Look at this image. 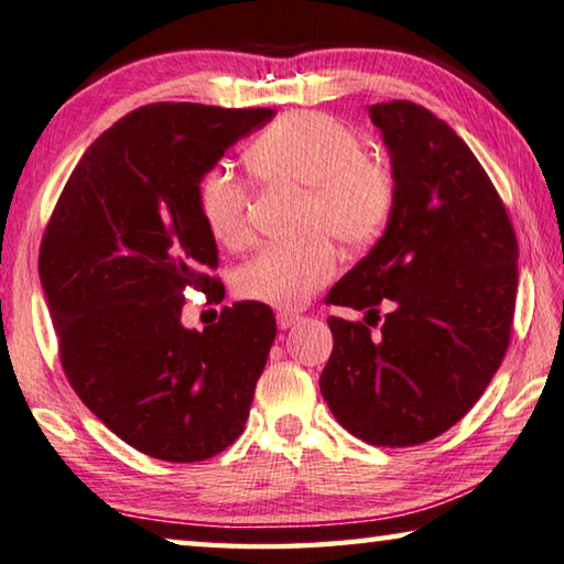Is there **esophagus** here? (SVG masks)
<instances>
[{
	"label": "esophagus",
	"instance_id": "1",
	"mask_svg": "<svg viewBox=\"0 0 564 564\" xmlns=\"http://www.w3.org/2000/svg\"><path fill=\"white\" fill-rule=\"evenodd\" d=\"M275 321H279V328H291V326H296L299 321H301V316L299 314H293V311H281L279 316H275Z\"/></svg>",
	"mask_w": 564,
	"mask_h": 564
}]
</instances>
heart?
<instances>
[{
	"instance_id": "b5f03b06",
	"label": "heart",
	"mask_w": 564,
	"mask_h": 564,
	"mask_svg": "<svg viewBox=\"0 0 564 564\" xmlns=\"http://www.w3.org/2000/svg\"><path fill=\"white\" fill-rule=\"evenodd\" d=\"M248 173L263 185L306 191L301 243L258 250L238 268L234 289L243 301L271 308H301L334 279L336 250L377 240L397 208V177L366 155L361 138L324 112H289L250 140ZM198 213L213 240L243 248L253 238V193L228 170H210L198 183Z\"/></svg>"
}]
</instances>
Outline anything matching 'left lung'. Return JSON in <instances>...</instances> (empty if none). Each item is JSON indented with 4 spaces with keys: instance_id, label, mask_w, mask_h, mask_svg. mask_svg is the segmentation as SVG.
<instances>
[{
    "instance_id": "1",
    "label": "left lung",
    "mask_w": 564,
    "mask_h": 564,
    "mask_svg": "<svg viewBox=\"0 0 564 564\" xmlns=\"http://www.w3.org/2000/svg\"><path fill=\"white\" fill-rule=\"evenodd\" d=\"M369 115L391 153L397 208L328 291L326 303L366 311L367 324L328 316L334 351L318 383L354 436L414 446L457 424L502 364L520 250L497 187L449 124L409 100Z\"/></svg>"
}]
</instances>
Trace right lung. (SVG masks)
<instances>
[{"instance_id":"right-lung-1","label":"right lung","mask_w":564,"mask_h":564,"mask_svg":"<svg viewBox=\"0 0 564 564\" xmlns=\"http://www.w3.org/2000/svg\"><path fill=\"white\" fill-rule=\"evenodd\" d=\"M271 118L268 107H138L87 148L44 228L40 281L69 387L153 459L203 462L243 434L275 338L271 306H223L203 330L183 328L181 311L187 289L226 296L200 177Z\"/></svg>"}]
</instances>
